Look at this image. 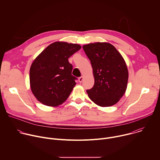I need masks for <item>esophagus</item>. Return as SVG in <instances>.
I'll return each instance as SVG.
<instances>
[{
  "instance_id": "obj_1",
  "label": "esophagus",
  "mask_w": 160,
  "mask_h": 160,
  "mask_svg": "<svg viewBox=\"0 0 160 160\" xmlns=\"http://www.w3.org/2000/svg\"><path fill=\"white\" fill-rule=\"evenodd\" d=\"M83 77H82V76L78 78V81H79L80 83H81L83 81Z\"/></svg>"
}]
</instances>
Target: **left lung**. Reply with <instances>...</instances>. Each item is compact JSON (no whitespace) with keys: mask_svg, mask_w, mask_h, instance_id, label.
<instances>
[{"mask_svg":"<svg viewBox=\"0 0 160 160\" xmlns=\"http://www.w3.org/2000/svg\"><path fill=\"white\" fill-rule=\"evenodd\" d=\"M82 48L92 64L94 77V87L87 90L89 98L101 107L117 104L127 87L128 72L123 58L108 42L88 43Z\"/></svg>","mask_w":160,"mask_h":160,"instance_id":"obj_1","label":"left lung"}]
</instances>
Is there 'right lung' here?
Masks as SVG:
<instances>
[{
    "mask_svg": "<svg viewBox=\"0 0 160 160\" xmlns=\"http://www.w3.org/2000/svg\"><path fill=\"white\" fill-rule=\"evenodd\" d=\"M80 49L78 44L55 42L34 59L30 70V84L39 102L56 107L69 97L77 78L72 75L73 66L68 58Z\"/></svg>",
    "mask_w": 160,
    "mask_h": 160,
    "instance_id": "right-lung-1",
    "label": "right lung"
}]
</instances>
